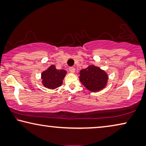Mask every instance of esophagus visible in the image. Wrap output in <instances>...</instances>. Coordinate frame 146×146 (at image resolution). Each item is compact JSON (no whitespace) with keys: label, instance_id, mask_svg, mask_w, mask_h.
I'll list each match as a JSON object with an SVG mask.
<instances>
[{"label":"esophagus","instance_id":"obj_1","mask_svg":"<svg viewBox=\"0 0 146 146\" xmlns=\"http://www.w3.org/2000/svg\"><path fill=\"white\" fill-rule=\"evenodd\" d=\"M69 71H70L71 73H75V67H70L69 68Z\"/></svg>","mask_w":146,"mask_h":146}]
</instances>
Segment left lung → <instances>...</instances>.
Wrapping results in <instances>:
<instances>
[{"mask_svg": "<svg viewBox=\"0 0 146 146\" xmlns=\"http://www.w3.org/2000/svg\"><path fill=\"white\" fill-rule=\"evenodd\" d=\"M80 80L82 84L92 92H97L106 86L108 75L105 71L94 66H90L80 71Z\"/></svg>", "mask_w": 146, "mask_h": 146, "instance_id": "8db88e82", "label": "left lung"}]
</instances>
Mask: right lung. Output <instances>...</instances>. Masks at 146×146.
<instances>
[{
  "label": "right lung",
  "instance_id": "right-lung-1",
  "mask_svg": "<svg viewBox=\"0 0 146 146\" xmlns=\"http://www.w3.org/2000/svg\"><path fill=\"white\" fill-rule=\"evenodd\" d=\"M65 70L56 69L55 66L52 65L49 68L41 74L42 84L45 87L50 89H55L62 85L63 79L66 76Z\"/></svg>",
  "mask_w": 146,
  "mask_h": 146
}]
</instances>
